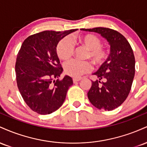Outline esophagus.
Segmentation results:
<instances>
[{"label":"esophagus","mask_w":147,"mask_h":147,"mask_svg":"<svg viewBox=\"0 0 147 147\" xmlns=\"http://www.w3.org/2000/svg\"><path fill=\"white\" fill-rule=\"evenodd\" d=\"M82 79V78H81V77H78V78H73V82H74V83H75V82L80 81Z\"/></svg>","instance_id":"1"}]
</instances>
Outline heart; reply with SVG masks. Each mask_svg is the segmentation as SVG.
<instances>
[{
    "label": "heart",
    "mask_w": 147,
    "mask_h": 147,
    "mask_svg": "<svg viewBox=\"0 0 147 147\" xmlns=\"http://www.w3.org/2000/svg\"><path fill=\"white\" fill-rule=\"evenodd\" d=\"M79 43L87 49L86 57L90 58L95 65H100L107 57L106 49L102 46L101 39L94 34H84L79 38ZM74 51V45L71 38L65 36L59 42L57 53L61 59L66 61L71 57ZM91 64L87 61H69L64 64V71L68 75L78 78L90 70Z\"/></svg>",
    "instance_id": "heart-1"
}]
</instances>
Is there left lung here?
I'll use <instances>...</instances> for the list:
<instances>
[{"instance_id": "obj_1", "label": "left lung", "mask_w": 147, "mask_h": 147, "mask_svg": "<svg viewBox=\"0 0 147 147\" xmlns=\"http://www.w3.org/2000/svg\"><path fill=\"white\" fill-rule=\"evenodd\" d=\"M81 30L99 34L111 46L108 59L93 74L99 80L92 81L88 97L98 109L112 111L126 100L131 90L136 70L133 50L125 37L116 30L101 27Z\"/></svg>"}]
</instances>
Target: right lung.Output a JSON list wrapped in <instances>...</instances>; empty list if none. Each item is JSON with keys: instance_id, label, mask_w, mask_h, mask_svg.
Segmentation results:
<instances>
[{"instance_id": "right-lung-1", "label": "right lung", "mask_w": 147, "mask_h": 147, "mask_svg": "<svg viewBox=\"0 0 147 147\" xmlns=\"http://www.w3.org/2000/svg\"><path fill=\"white\" fill-rule=\"evenodd\" d=\"M77 29L64 32L43 31L23 41L16 58L15 71L20 93L30 109L41 115L56 111L62 106L72 79L63 72L57 54L61 39Z\"/></svg>"}]
</instances>
